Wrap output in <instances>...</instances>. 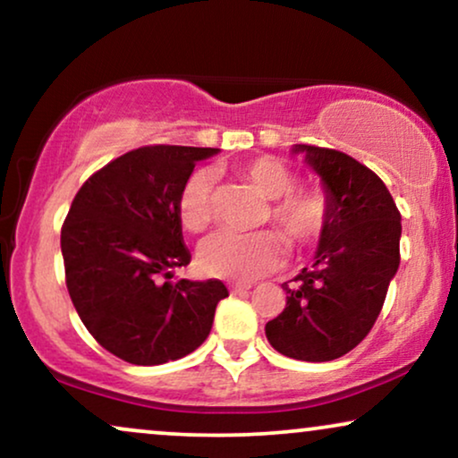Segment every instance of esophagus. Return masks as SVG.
I'll return each mask as SVG.
<instances>
[{
    "label": "esophagus",
    "instance_id": "esophagus-1",
    "mask_svg": "<svg viewBox=\"0 0 458 458\" xmlns=\"http://www.w3.org/2000/svg\"><path fill=\"white\" fill-rule=\"evenodd\" d=\"M250 284H230V293H233V295H239V293H247L250 291Z\"/></svg>",
    "mask_w": 458,
    "mask_h": 458
}]
</instances>
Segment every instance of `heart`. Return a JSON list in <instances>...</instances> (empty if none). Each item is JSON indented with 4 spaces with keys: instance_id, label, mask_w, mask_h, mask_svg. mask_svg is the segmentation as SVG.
<instances>
[{
    "instance_id": "obj_1",
    "label": "heart",
    "mask_w": 458,
    "mask_h": 458,
    "mask_svg": "<svg viewBox=\"0 0 458 458\" xmlns=\"http://www.w3.org/2000/svg\"><path fill=\"white\" fill-rule=\"evenodd\" d=\"M241 174L269 198L262 224H276L293 247L312 245L334 217V199L327 189L299 185V174L280 157H256L241 165ZM213 189L215 176L208 170H193L182 181L176 215L187 233L199 234L211 225ZM281 235L276 230L254 234L219 233L199 247L198 262L202 271L213 277L250 282L280 265L286 251L284 235Z\"/></svg>"
}]
</instances>
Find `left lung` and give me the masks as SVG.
<instances>
[{
	"label": "left lung",
	"mask_w": 458,
	"mask_h": 458,
	"mask_svg": "<svg viewBox=\"0 0 458 458\" xmlns=\"http://www.w3.org/2000/svg\"><path fill=\"white\" fill-rule=\"evenodd\" d=\"M323 178L334 217L320 234L312 267L284 282L286 308L265 327L282 355L331 361L372 329L401 262V211L364 163L334 148L295 146Z\"/></svg>",
	"instance_id": "8db88e82"
}]
</instances>
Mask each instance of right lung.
<instances>
[{"label":"right lung","mask_w":458,"mask_h":458,"mask_svg":"<svg viewBox=\"0 0 458 458\" xmlns=\"http://www.w3.org/2000/svg\"><path fill=\"white\" fill-rule=\"evenodd\" d=\"M217 148L141 146L83 182L62 224L66 288L98 344L135 366L181 360L207 340L224 282L172 280L191 256L176 198Z\"/></svg>","instance_id":"1"}]
</instances>
